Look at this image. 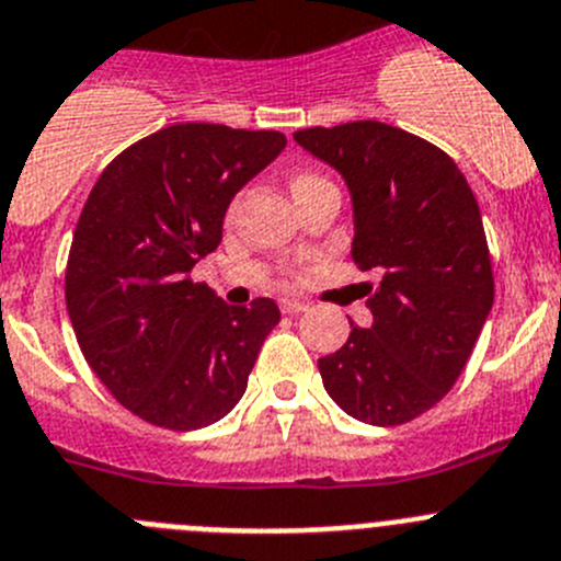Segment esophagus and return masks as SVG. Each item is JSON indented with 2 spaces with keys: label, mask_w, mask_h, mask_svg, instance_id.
<instances>
[{
  "label": "esophagus",
  "mask_w": 561,
  "mask_h": 561,
  "mask_svg": "<svg viewBox=\"0 0 561 561\" xmlns=\"http://www.w3.org/2000/svg\"><path fill=\"white\" fill-rule=\"evenodd\" d=\"M279 307H282V312H287V316H296V312L310 310V305H307V301H301V299H282Z\"/></svg>",
  "instance_id": "obj_1"
}]
</instances>
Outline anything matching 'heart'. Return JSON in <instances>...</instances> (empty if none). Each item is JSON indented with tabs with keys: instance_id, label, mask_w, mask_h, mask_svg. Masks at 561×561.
<instances>
[{
	"instance_id": "1",
	"label": "heart",
	"mask_w": 561,
	"mask_h": 561,
	"mask_svg": "<svg viewBox=\"0 0 561 561\" xmlns=\"http://www.w3.org/2000/svg\"><path fill=\"white\" fill-rule=\"evenodd\" d=\"M312 179H318V175H312V173H296V175H293V181H290V190H299L301 184H307V181H312Z\"/></svg>"
}]
</instances>
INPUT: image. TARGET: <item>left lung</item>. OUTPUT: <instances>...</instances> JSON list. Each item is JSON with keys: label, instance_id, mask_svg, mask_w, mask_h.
Wrapping results in <instances>:
<instances>
[{"label": "left lung", "instance_id": "left-lung-1", "mask_svg": "<svg viewBox=\"0 0 561 561\" xmlns=\"http://www.w3.org/2000/svg\"><path fill=\"white\" fill-rule=\"evenodd\" d=\"M343 175L355 209L352 260L377 268L371 327L318 360L332 400L366 425H405L456 386L494 301L478 201L450 156L377 119L296 130Z\"/></svg>", "mask_w": 561, "mask_h": 561}]
</instances>
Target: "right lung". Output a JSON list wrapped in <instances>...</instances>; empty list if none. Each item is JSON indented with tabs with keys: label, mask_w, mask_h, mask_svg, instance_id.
Returning a JSON list of instances; mask_svg holds the SVG:
<instances>
[{
	"label": "right lung",
	"mask_w": 561,
	"mask_h": 561,
	"mask_svg": "<svg viewBox=\"0 0 561 561\" xmlns=\"http://www.w3.org/2000/svg\"><path fill=\"white\" fill-rule=\"evenodd\" d=\"M287 145L279 130L181 123L111 161L80 211L67 310L85 363L119 405L168 431H198L240 402L274 299L231 307L198 260L224 240L234 198Z\"/></svg>",
	"instance_id": "obj_1"
}]
</instances>
